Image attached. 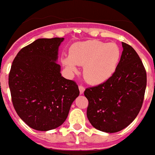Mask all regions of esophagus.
Returning <instances> with one entry per match:
<instances>
[{
	"label": "esophagus",
	"mask_w": 155,
	"mask_h": 155,
	"mask_svg": "<svg viewBox=\"0 0 155 155\" xmlns=\"http://www.w3.org/2000/svg\"><path fill=\"white\" fill-rule=\"evenodd\" d=\"M78 88H79V91H80V94H82L84 93V91H85V87L82 86V85H79Z\"/></svg>",
	"instance_id": "obj_1"
}]
</instances>
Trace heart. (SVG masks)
Segmentation results:
<instances>
[{
  "instance_id": "b5f03b06",
  "label": "heart",
  "mask_w": 155,
  "mask_h": 155,
  "mask_svg": "<svg viewBox=\"0 0 155 155\" xmlns=\"http://www.w3.org/2000/svg\"><path fill=\"white\" fill-rule=\"evenodd\" d=\"M121 50L115 43L97 40L74 44L70 56H64L61 63L70 74H76L78 65L84 66L83 75L93 85L103 83L114 74L119 64Z\"/></svg>"
}]
</instances>
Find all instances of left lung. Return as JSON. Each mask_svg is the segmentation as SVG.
Masks as SVG:
<instances>
[{
  "label": "left lung",
  "mask_w": 155,
  "mask_h": 155,
  "mask_svg": "<svg viewBox=\"0 0 155 155\" xmlns=\"http://www.w3.org/2000/svg\"><path fill=\"white\" fill-rule=\"evenodd\" d=\"M119 64L105 82L85 89L87 117L93 127L106 133L122 130L142 108L147 87V72L134 49L122 42Z\"/></svg>",
  "instance_id": "1"
}]
</instances>
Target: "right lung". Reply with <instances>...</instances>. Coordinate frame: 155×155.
Returning <instances> with one entry per match:
<instances>
[{"mask_svg": "<svg viewBox=\"0 0 155 155\" xmlns=\"http://www.w3.org/2000/svg\"><path fill=\"white\" fill-rule=\"evenodd\" d=\"M64 38H40L22 48L8 75L13 107L31 128L41 131L63 124L79 95L76 82L63 78L56 62Z\"/></svg>", "mask_w": 155, "mask_h": 155, "instance_id": "1", "label": "right lung"}]
</instances>
